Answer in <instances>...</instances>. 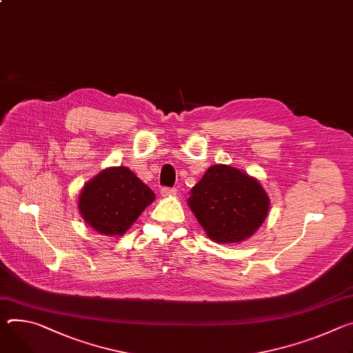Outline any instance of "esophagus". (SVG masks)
Listing matches in <instances>:
<instances>
[{"label":"esophagus","mask_w":353,"mask_h":353,"mask_svg":"<svg viewBox=\"0 0 353 353\" xmlns=\"http://www.w3.org/2000/svg\"><path fill=\"white\" fill-rule=\"evenodd\" d=\"M176 191H177V190H176L174 187H162V188H160V194H162L163 197L174 196Z\"/></svg>","instance_id":"1"}]
</instances>
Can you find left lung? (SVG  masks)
<instances>
[{
    "instance_id": "8db88e82",
    "label": "left lung",
    "mask_w": 353,
    "mask_h": 353,
    "mask_svg": "<svg viewBox=\"0 0 353 353\" xmlns=\"http://www.w3.org/2000/svg\"><path fill=\"white\" fill-rule=\"evenodd\" d=\"M188 205L212 241L236 243L262 225L270 203L258 180L235 168L215 165L191 188Z\"/></svg>"
}]
</instances>
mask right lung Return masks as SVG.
Wrapping results in <instances>:
<instances>
[{"label": "right lung", "instance_id": "right-lung-1", "mask_svg": "<svg viewBox=\"0 0 353 353\" xmlns=\"http://www.w3.org/2000/svg\"><path fill=\"white\" fill-rule=\"evenodd\" d=\"M154 200L153 191L128 168H110L81 190L79 208L91 228L103 235H123Z\"/></svg>", "mask_w": 353, "mask_h": 353}]
</instances>
